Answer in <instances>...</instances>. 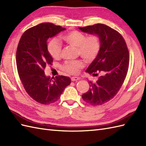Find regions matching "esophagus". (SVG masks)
<instances>
[{"mask_svg": "<svg viewBox=\"0 0 146 146\" xmlns=\"http://www.w3.org/2000/svg\"><path fill=\"white\" fill-rule=\"evenodd\" d=\"M80 79V78H79V77H76V76H73V77H71V81H72V82L77 81V80H78Z\"/></svg>", "mask_w": 146, "mask_h": 146, "instance_id": "esophagus-1", "label": "esophagus"}]
</instances>
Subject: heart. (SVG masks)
I'll return each instance as SVG.
<instances>
[{"instance_id": "1", "label": "heart", "mask_w": 146, "mask_h": 146, "mask_svg": "<svg viewBox=\"0 0 146 146\" xmlns=\"http://www.w3.org/2000/svg\"><path fill=\"white\" fill-rule=\"evenodd\" d=\"M61 39L68 44L76 48L79 55L86 61L94 60L100 50V39L96 35L86 37L85 34L73 31L62 36ZM47 49L52 58L58 59L60 57L61 46L56 40L49 41L47 44ZM83 66V63L82 61L75 60L65 62L63 68L68 73L76 74L78 73L80 68Z\"/></svg>"}]
</instances>
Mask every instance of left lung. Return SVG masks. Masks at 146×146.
Masks as SVG:
<instances>
[{
	"mask_svg": "<svg viewBox=\"0 0 146 146\" xmlns=\"http://www.w3.org/2000/svg\"><path fill=\"white\" fill-rule=\"evenodd\" d=\"M78 28L83 33L97 36L101 43L97 56L86 70L94 76L98 73L100 76L96 82H88L90 87L82 95V98L94 106L103 105L115 96L124 82L129 64L128 49L122 35L105 24Z\"/></svg>",
	"mask_w": 146,
	"mask_h": 146,
	"instance_id": "1",
	"label": "left lung"
}]
</instances>
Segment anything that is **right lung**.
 I'll return each mask as SVG.
<instances>
[{"instance_id": "1", "label": "right lung", "mask_w": 146, "mask_h": 146, "mask_svg": "<svg viewBox=\"0 0 146 146\" xmlns=\"http://www.w3.org/2000/svg\"><path fill=\"white\" fill-rule=\"evenodd\" d=\"M66 28L50 23L39 24L26 30L21 36L16 51L17 71L24 89L38 103L56 102L71 83L68 76H46L44 68L52 58L47 49V41Z\"/></svg>"}]
</instances>
